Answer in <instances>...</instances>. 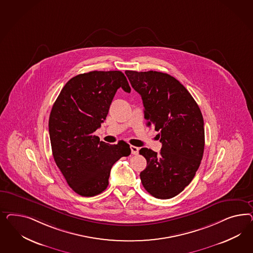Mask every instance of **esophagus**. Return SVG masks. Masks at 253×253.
<instances>
[{"instance_id": "1", "label": "esophagus", "mask_w": 253, "mask_h": 253, "mask_svg": "<svg viewBox=\"0 0 253 253\" xmlns=\"http://www.w3.org/2000/svg\"><path fill=\"white\" fill-rule=\"evenodd\" d=\"M130 151H131L132 155H137L139 153V148H138L137 146H130Z\"/></svg>"}]
</instances>
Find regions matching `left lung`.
<instances>
[{
    "label": "left lung",
    "mask_w": 253,
    "mask_h": 253,
    "mask_svg": "<svg viewBox=\"0 0 253 253\" xmlns=\"http://www.w3.org/2000/svg\"><path fill=\"white\" fill-rule=\"evenodd\" d=\"M141 95L148 127L159 131L161 153L143 147L146 168L140 178L155 198L171 199L191 183L203 157L204 122L197 102L184 85L167 73L125 71Z\"/></svg>",
    "instance_id": "1"
}]
</instances>
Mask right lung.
I'll return each instance as SVG.
<instances>
[{
    "instance_id": "obj_1",
    "label": "right lung",
    "mask_w": 253,
    "mask_h": 253,
    "mask_svg": "<svg viewBox=\"0 0 253 253\" xmlns=\"http://www.w3.org/2000/svg\"><path fill=\"white\" fill-rule=\"evenodd\" d=\"M119 88L130 92L122 71H91L70 79L52 107L49 134L54 160L70 188L83 197L106 190L116 161L130 154L120 141L109 145L94 135Z\"/></svg>"
}]
</instances>
